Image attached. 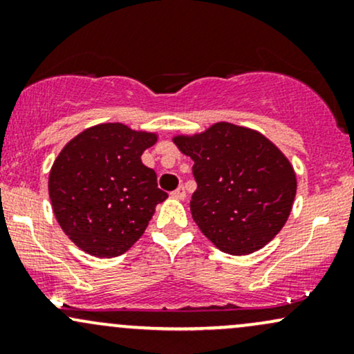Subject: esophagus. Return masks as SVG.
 <instances>
[{
	"label": "esophagus",
	"mask_w": 354,
	"mask_h": 354,
	"mask_svg": "<svg viewBox=\"0 0 354 354\" xmlns=\"http://www.w3.org/2000/svg\"><path fill=\"white\" fill-rule=\"evenodd\" d=\"M171 198H174V200H185L186 198V189L185 186H180V188H176L171 193Z\"/></svg>",
	"instance_id": "obj_1"
}]
</instances>
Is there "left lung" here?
<instances>
[{
  "instance_id": "obj_1",
  "label": "left lung",
  "mask_w": 354,
  "mask_h": 354,
  "mask_svg": "<svg viewBox=\"0 0 354 354\" xmlns=\"http://www.w3.org/2000/svg\"><path fill=\"white\" fill-rule=\"evenodd\" d=\"M173 141L194 161L198 188L189 201L191 214L214 246L250 254L281 231L295 201L296 174L268 138L216 123L201 135Z\"/></svg>"
}]
</instances>
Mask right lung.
<instances>
[{
	"label": "right lung",
	"instance_id": "obj_1",
	"mask_svg": "<svg viewBox=\"0 0 354 354\" xmlns=\"http://www.w3.org/2000/svg\"><path fill=\"white\" fill-rule=\"evenodd\" d=\"M153 133L104 123L84 129L61 149L50 173V200L61 230L84 253L115 258L145 233L154 206L168 194L141 154Z\"/></svg>",
	"mask_w": 354,
	"mask_h": 354
}]
</instances>
